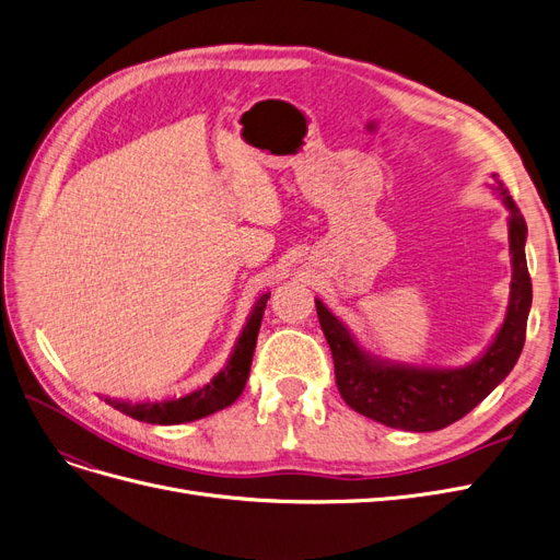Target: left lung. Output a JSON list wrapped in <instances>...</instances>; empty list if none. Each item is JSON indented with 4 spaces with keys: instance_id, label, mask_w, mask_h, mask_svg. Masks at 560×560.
<instances>
[{
    "instance_id": "left-lung-1",
    "label": "left lung",
    "mask_w": 560,
    "mask_h": 560,
    "mask_svg": "<svg viewBox=\"0 0 560 560\" xmlns=\"http://www.w3.org/2000/svg\"><path fill=\"white\" fill-rule=\"evenodd\" d=\"M494 178V190L508 209L512 282L505 319L487 349L462 368H418L365 351L351 330L315 299L317 317L328 340L335 382L347 405L376 422L407 432H434L464 418L494 390L517 363L526 340L533 287L526 266V220L508 188Z\"/></svg>"
}]
</instances>
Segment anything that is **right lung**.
Wrapping results in <instances>:
<instances>
[{"mask_svg": "<svg viewBox=\"0 0 560 560\" xmlns=\"http://www.w3.org/2000/svg\"><path fill=\"white\" fill-rule=\"evenodd\" d=\"M268 299H271V294H261L257 299V303L250 310V317L245 322L238 340L228 358L225 368H222L209 384L199 386L186 395H174V397L153 399V401L151 399L128 401V399H115V397H105V401L117 411L151 424L192 422L234 405L236 397L245 388V382H248L253 353L257 345V332L261 326L264 307Z\"/></svg>", "mask_w": 560, "mask_h": 560, "instance_id": "add662e5", "label": "right lung"}]
</instances>
